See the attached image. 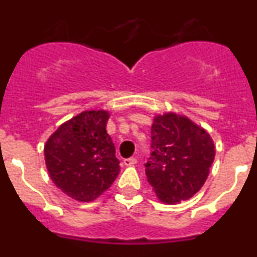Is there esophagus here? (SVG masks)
<instances>
[{
    "label": "esophagus",
    "instance_id": "34e87169",
    "mask_svg": "<svg viewBox=\"0 0 257 257\" xmlns=\"http://www.w3.org/2000/svg\"><path fill=\"white\" fill-rule=\"evenodd\" d=\"M136 162H138V160H136L135 157H131V158H124L123 160L124 166H133V165H135Z\"/></svg>",
    "mask_w": 257,
    "mask_h": 257
}]
</instances>
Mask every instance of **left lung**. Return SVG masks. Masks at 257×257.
<instances>
[{
    "label": "left lung",
    "mask_w": 257,
    "mask_h": 257,
    "mask_svg": "<svg viewBox=\"0 0 257 257\" xmlns=\"http://www.w3.org/2000/svg\"><path fill=\"white\" fill-rule=\"evenodd\" d=\"M151 156L145 163L148 183L161 201H185L202 188L215 157V147L203 128L183 115L154 118Z\"/></svg>",
    "instance_id": "8db88e82"
}]
</instances>
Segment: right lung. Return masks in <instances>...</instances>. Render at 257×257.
I'll return each mask as SVG.
<instances>
[{
    "label": "right lung",
    "instance_id": "add662e5",
    "mask_svg": "<svg viewBox=\"0 0 257 257\" xmlns=\"http://www.w3.org/2000/svg\"><path fill=\"white\" fill-rule=\"evenodd\" d=\"M108 117L104 110L81 113L61 124L45 145L51 180L77 201H94L119 172L114 144L106 134Z\"/></svg>",
    "mask_w": 257,
    "mask_h": 257
}]
</instances>
